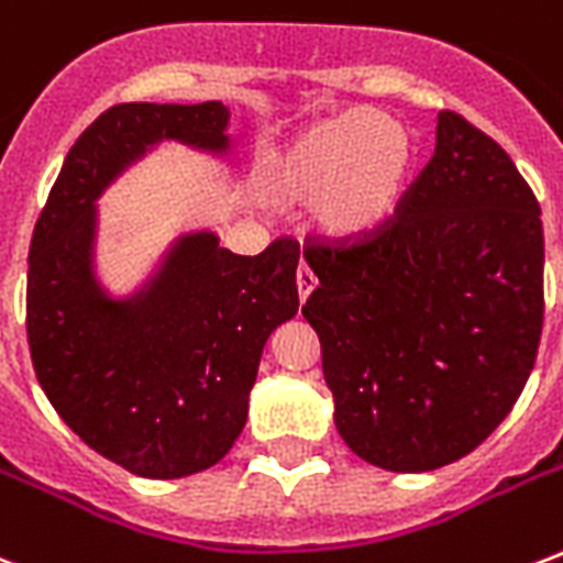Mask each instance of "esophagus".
Here are the masks:
<instances>
[{
  "instance_id": "34e87169",
  "label": "esophagus",
  "mask_w": 563,
  "mask_h": 563,
  "mask_svg": "<svg viewBox=\"0 0 563 563\" xmlns=\"http://www.w3.org/2000/svg\"><path fill=\"white\" fill-rule=\"evenodd\" d=\"M295 280H298V295H300V300H307V298H310L312 289H316V286H319V280H316V274H312L310 268H307V263H300L298 277H295Z\"/></svg>"
}]
</instances>
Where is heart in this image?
<instances>
[{"instance_id": "1", "label": "heart", "mask_w": 563, "mask_h": 563, "mask_svg": "<svg viewBox=\"0 0 563 563\" xmlns=\"http://www.w3.org/2000/svg\"><path fill=\"white\" fill-rule=\"evenodd\" d=\"M413 170L407 129L375 111H345L265 153L260 186L283 203L310 200L312 224L336 242L380 233L401 209Z\"/></svg>"}]
</instances>
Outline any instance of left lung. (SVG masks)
<instances>
[{
	"label": "left lung",
	"mask_w": 563,
	"mask_h": 563,
	"mask_svg": "<svg viewBox=\"0 0 563 563\" xmlns=\"http://www.w3.org/2000/svg\"><path fill=\"white\" fill-rule=\"evenodd\" d=\"M333 422L389 472L461 461L520 398L543 328V224L529 183L482 129L437 114L434 156L384 233L310 247Z\"/></svg>",
	"instance_id": "8db88e82"
}]
</instances>
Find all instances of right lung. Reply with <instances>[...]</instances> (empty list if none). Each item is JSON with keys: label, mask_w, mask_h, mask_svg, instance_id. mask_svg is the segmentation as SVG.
<instances>
[{"label": "right lung", "mask_w": 563, "mask_h": 563, "mask_svg": "<svg viewBox=\"0 0 563 563\" xmlns=\"http://www.w3.org/2000/svg\"><path fill=\"white\" fill-rule=\"evenodd\" d=\"M227 129L221 100L102 111L34 224L25 289L34 375L73 434L141 478H186L233 449L265 342L298 312L291 239L239 256L209 227L186 230L126 295L97 272V203L111 183L162 144L230 165Z\"/></svg>", "instance_id": "add662e5"}]
</instances>
